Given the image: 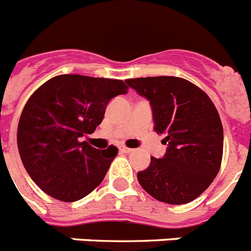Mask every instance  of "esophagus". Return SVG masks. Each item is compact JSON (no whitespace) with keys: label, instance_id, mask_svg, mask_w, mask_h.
<instances>
[{"label":"esophagus","instance_id":"34e87169","mask_svg":"<svg viewBox=\"0 0 251 251\" xmlns=\"http://www.w3.org/2000/svg\"><path fill=\"white\" fill-rule=\"evenodd\" d=\"M121 151L124 152V153H130V152H133V150L132 149H128V147H121Z\"/></svg>","mask_w":251,"mask_h":251}]
</instances>
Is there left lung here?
I'll return each mask as SVG.
<instances>
[{"label": "left lung", "mask_w": 251, "mask_h": 251, "mask_svg": "<svg viewBox=\"0 0 251 251\" xmlns=\"http://www.w3.org/2000/svg\"><path fill=\"white\" fill-rule=\"evenodd\" d=\"M151 104L156 133L165 134L168 150L151 157L137 179L160 202L185 204L199 197L218 174L224 128L215 104L194 83L173 76L126 80Z\"/></svg>", "instance_id": "left-lung-1"}]
</instances>
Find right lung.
Masks as SVG:
<instances>
[{
	"label": "right lung",
	"mask_w": 251,
	"mask_h": 251,
	"mask_svg": "<svg viewBox=\"0 0 251 251\" xmlns=\"http://www.w3.org/2000/svg\"><path fill=\"white\" fill-rule=\"evenodd\" d=\"M127 91L122 80L59 75L30 96L19 121L18 149L43 192L75 202L99 187L118 149L100 151L80 138L94 133L108 102Z\"/></svg>",
	"instance_id": "1"
}]
</instances>
